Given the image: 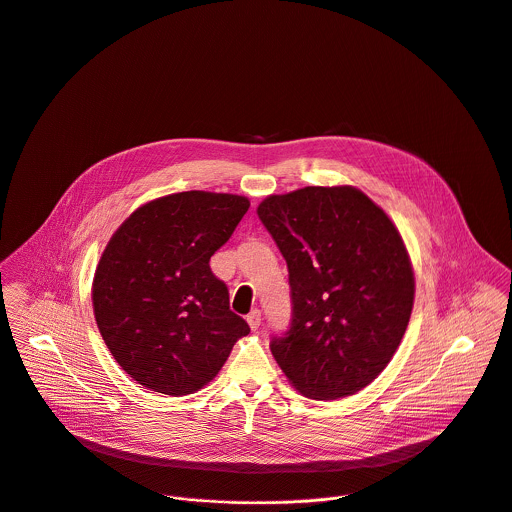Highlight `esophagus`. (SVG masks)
Segmentation results:
<instances>
[{"mask_svg": "<svg viewBox=\"0 0 512 512\" xmlns=\"http://www.w3.org/2000/svg\"><path fill=\"white\" fill-rule=\"evenodd\" d=\"M247 323H249V327H251L253 331H257L259 325H261V311H259V309H253V311L247 315Z\"/></svg>", "mask_w": 512, "mask_h": 512, "instance_id": "1", "label": "esophagus"}]
</instances>
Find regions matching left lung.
Returning a JSON list of instances; mask_svg holds the SVG:
<instances>
[{"instance_id": "1", "label": "left lung", "mask_w": 512, "mask_h": 512, "mask_svg": "<svg viewBox=\"0 0 512 512\" xmlns=\"http://www.w3.org/2000/svg\"><path fill=\"white\" fill-rule=\"evenodd\" d=\"M257 215L289 269L293 313L271 339L275 361L309 399L361 391L393 359L413 311L415 277L397 227L355 187L271 195Z\"/></svg>"}]
</instances>
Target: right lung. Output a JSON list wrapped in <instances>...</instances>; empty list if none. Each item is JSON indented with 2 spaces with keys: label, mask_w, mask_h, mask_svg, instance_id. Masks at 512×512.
<instances>
[{
  "label": "right lung",
  "mask_w": 512,
  "mask_h": 512,
  "mask_svg": "<svg viewBox=\"0 0 512 512\" xmlns=\"http://www.w3.org/2000/svg\"><path fill=\"white\" fill-rule=\"evenodd\" d=\"M249 209L229 193L145 203L109 239L93 279L99 333L139 385L179 397L207 385L251 329L209 267Z\"/></svg>",
  "instance_id": "obj_1"
}]
</instances>
